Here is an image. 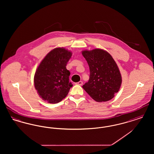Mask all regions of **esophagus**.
<instances>
[{"label": "esophagus", "instance_id": "34e87169", "mask_svg": "<svg viewBox=\"0 0 154 154\" xmlns=\"http://www.w3.org/2000/svg\"><path fill=\"white\" fill-rule=\"evenodd\" d=\"M82 84H83V82H82V81H81L78 82H77V83H75L76 85H82Z\"/></svg>", "mask_w": 154, "mask_h": 154}]
</instances>
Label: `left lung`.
I'll return each instance as SVG.
<instances>
[{"mask_svg": "<svg viewBox=\"0 0 154 154\" xmlns=\"http://www.w3.org/2000/svg\"><path fill=\"white\" fill-rule=\"evenodd\" d=\"M89 67V79L82 88L96 102H107L120 88L122 79L117 65L107 52L101 49L83 51Z\"/></svg>", "mask_w": 154, "mask_h": 154, "instance_id": "1", "label": "left lung"}]
</instances>
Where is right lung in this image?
Returning a JSON list of instances; mask_svg holds the SVG:
<instances>
[{
  "label": "right lung",
  "mask_w": 154,
  "mask_h": 154,
  "mask_svg": "<svg viewBox=\"0 0 154 154\" xmlns=\"http://www.w3.org/2000/svg\"><path fill=\"white\" fill-rule=\"evenodd\" d=\"M72 52L57 48L50 52L38 67L34 77L35 87L40 97L47 102L58 103L68 94L73 84L66 66Z\"/></svg>",
  "instance_id": "obj_1"
}]
</instances>
